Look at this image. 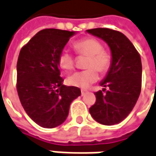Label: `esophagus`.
I'll return each mask as SVG.
<instances>
[{
    "instance_id": "1",
    "label": "esophagus",
    "mask_w": 156,
    "mask_h": 156,
    "mask_svg": "<svg viewBox=\"0 0 156 156\" xmlns=\"http://www.w3.org/2000/svg\"><path fill=\"white\" fill-rule=\"evenodd\" d=\"M86 94H87V91H86V90H82V91H81V95H82V96H84Z\"/></svg>"
}]
</instances>
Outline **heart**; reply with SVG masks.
I'll return each mask as SVG.
<instances>
[{"instance_id": "heart-1", "label": "heart", "mask_w": 156, "mask_h": 156, "mask_svg": "<svg viewBox=\"0 0 156 156\" xmlns=\"http://www.w3.org/2000/svg\"><path fill=\"white\" fill-rule=\"evenodd\" d=\"M75 52L79 55H88L86 67L88 69L75 72L67 81L69 85L80 88H87L98 79L97 70L104 74L111 66L112 57L108 51L103 48L102 44L96 39L85 38L73 44ZM58 63L62 69L69 71L74 68L75 57L68 50H62L58 56Z\"/></svg>"}]
</instances>
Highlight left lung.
Here are the masks:
<instances>
[{"label":"left lung","mask_w":156,"mask_h":156,"mask_svg":"<svg viewBox=\"0 0 156 156\" xmlns=\"http://www.w3.org/2000/svg\"><path fill=\"white\" fill-rule=\"evenodd\" d=\"M87 32L107 42L112 55L110 69L101 82V86L108 90L104 88L94 93L96 101L89 112L100 124H119L131 113L141 91L140 55L122 32L108 28L90 29Z\"/></svg>","instance_id":"8db88e82"}]
</instances>
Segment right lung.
I'll list each match as a JSON object with an SVG mask.
<instances>
[{"label":"right lung","mask_w":156,"mask_h":156,"mask_svg":"<svg viewBox=\"0 0 156 156\" xmlns=\"http://www.w3.org/2000/svg\"><path fill=\"white\" fill-rule=\"evenodd\" d=\"M74 32L44 29L21 48L16 63V90L23 109L43 128L62 124L69 105L81 94L78 87L62 85L58 56Z\"/></svg>","instance_id":"obj_1"}]
</instances>
